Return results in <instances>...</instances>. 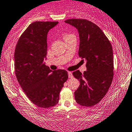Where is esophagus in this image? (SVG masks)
<instances>
[{
    "instance_id": "esophagus-1",
    "label": "esophagus",
    "mask_w": 132,
    "mask_h": 132,
    "mask_svg": "<svg viewBox=\"0 0 132 132\" xmlns=\"http://www.w3.org/2000/svg\"><path fill=\"white\" fill-rule=\"evenodd\" d=\"M68 77L70 78H72L73 77V73L72 72H70V71H69V72H68Z\"/></svg>"
}]
</instances>
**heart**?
Masks as SVG:
<instances>
[{
    "mask_svg": "<svg viewBox=\"0 0 132 132\" xmlns=\"http://www.w3.org/2000/svg\"><path fill=\"white\" fill-rule=\"evenodd\" d=\"M73 36H75L73 34H70V33L65 32L62 34V37H63V39H64V41L68 40V39H70V38H72V37H73Z\"/></svg>",
    "mask_w": 132,
    "mask_h": 132,
    "instance_id": "obj_1",
    "label": "heart"
}]
</instances>
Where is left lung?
<instances>
[{
    "label": "left lung",
    "instance_id": "obj_1",
    "mask_svg": "<svg viewBox=\"0 0 132 132\" xmlns=\"http://www.w3.org/2000/svg\"><path fill=\"white\" fill-rule=\"evenodd\" d=\"M64 22L78 30V55L86 62L87 71L83 74L79 70L73 73L80 80L75 98L80 105L91 107L102 100L111 85L114 75L112 48L103 31L93 22L84 19H68Z\"/></svg>",
    "mask_w": 132,
    "mask_h": 132
}]
</instances>
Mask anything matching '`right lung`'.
Wrapping results in <instances>:
<instances>
[{
  "mask_svg": "<svg viewBox=\"0 0 132 132\" xmlns=\"http://www.w3.org/2000/svg\"><path fill=\"white\" fill-rule=\"evenodd\" d=\"M58 22H35L20 38L14 52V68L18 82L28 98L41 108L55 105L67 80L66 70L52 71L45 65L47 34Z\"/></svg>",
  "mask_w": 132,
  "mask_h": 132,
  "instance_id": "obj_1",
  "label": "right lung"
}]
</instances>
